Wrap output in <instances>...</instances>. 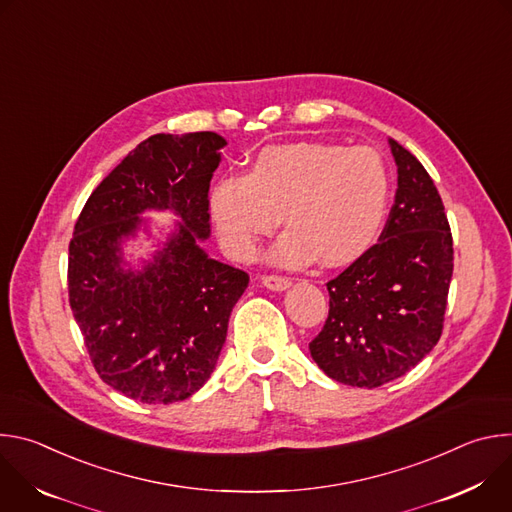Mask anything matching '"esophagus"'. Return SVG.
Here are the masks:
<instances>
[{
	"label": "esophagus",
	"instance_id": "esophagus-1",
	"mask_svg": "<svg viewBox=\"0 0 512 512\" xmlns=\"http://www.w3.org/2000/svg\"><path fill=\"white\" fill-rule=\"evenodd\" d=\"M261 283L267 287V289H273V291H283L291 285V279L289 277H283V275H263L261 277Z\"/></svg>",
	"mask_w": 512,
	"mask_h": 512
}]
</instances>
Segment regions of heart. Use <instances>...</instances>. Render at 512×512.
I'll return each mask as SVG.
<instances>
[{"mask_svg":"<svg viewBox=\"0 0 512 512\" xmlns=\"http://www.w3.org/2000/svg\"><path fill=\"white\" fill-rule=\"evenodd\" d=\"M389 196V170L373 148L294 143L263 150L249 176L218 180L210 214L239 261L257 255L283 214L289 231L271 253L275 263L298 267L320 257L324 265H344L381 235Z\"/></svg>","mask_w":512,"mask_h":512,"instance_id":"heart-1","label":"heart"}]
</instances>
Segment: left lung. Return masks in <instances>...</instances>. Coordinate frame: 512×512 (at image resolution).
Wrapping results in <instances>:
<instances>
[{"instance_id": "8db88e82", "label": "left lung", "mask_w": 512, "mask_h": 512, "mask_svg": "<svg viewBox=\"0 0 512 512\" xmlns=\"http://www.w3.org/2000/svg\"><path fill=\"white\" fill-rule=\"evenodd\" d=\"M397 192L387 225L367 253L326 283L328 320L310 342L334 381L375 389L409 373L444 330L454 241L433 180L395 139Z\"/></svg>"}]
</instances>
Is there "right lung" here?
<instances>
[{
  "label": "right lung",
  "instance_id": "right-lung-1",
  "mask_svg": "<svg viewBox=\"0 0 512 512\" xmlns=\"http://www.w3.org/2000/svg\"><path fill=\"white\" fill-rule=\"evenodd\" d=\"M227 141L212 131L156 133L93 190L68 245V302L99 377L150 405L188 399L214 371L249 275L210 259L208 190ZM170 207L179 233L141 272L120 267L138 214Z\"/></svg>",
  "mask_w": 512,
  "mask_h": 512
}]
</instances>
